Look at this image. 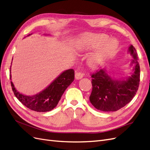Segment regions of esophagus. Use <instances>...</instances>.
<instances>
[{
    "mask_svg": "<svg viewBox=\"0 0 150 150\" xmlns=\"http://www.w3.org/2000/svg\"><path fill=\"white\" fill-rule=\"evenodd\" d=\"M83 73H82L79 71H76L75 72V78L76 79H81V78H83Z\"/></svg>",
    "mask_w": 150,
    "mask_h": 150,
    "instance_id": "obj_1",
    "label": "esophagus"
}]
</instances>
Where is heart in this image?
<instances>
[{"mask_svg":"<svg viewBox=\"0 0 150 150\" xmlns=\"http://www.w3.org/2000/svg\"><path fill=\"white\" fill-rule=\"evenodd\" d=\"M109 37L104 34H87L83 37L78 49L86 51L97 48L89 55L88 59V65L96 67L111 56L117 47V44L112 40H108Z\"/></svg>","mask_w":150,"mask_h":150,"instance_id":"b5f03b06","label":"heart"}]
</instances>
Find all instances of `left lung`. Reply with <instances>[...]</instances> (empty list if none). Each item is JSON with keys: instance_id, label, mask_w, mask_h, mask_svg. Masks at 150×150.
I'll return each mask as SVG.
<instances>
[{"instance_id": "1", "label": "left lung", "mask_w": 150, "mask_h": 150, "mask_svg": "<svg viewBox=\"0 0 150 150\" xmlns=\"http://www.w3.org/2000/svg\"><path fill=\"white\" fill-rule=\"evenodd\" d=\"M128 52L133 57V73L125 79H116L100 69L91 75L93 89L89 100L93 106L102 111H116L132 100L138 89L140 67L137 52L131 45Z\"/></svg>"}]
</instances>
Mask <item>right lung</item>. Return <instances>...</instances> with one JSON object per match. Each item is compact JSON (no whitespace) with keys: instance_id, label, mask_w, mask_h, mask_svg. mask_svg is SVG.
Instances as JSON below:
<instances>
[{"instance_id":"obj_1","label":"right lung","mask_w":150,"mask_h":150,"mask_svg":"<svg viewBox=\"0 0 150 150\" xmlns=\"http://www.w3.org/2000/svg\"><path fill=\"white\" fill-rule=\"evenodd\" d=\"M30 35L29 34L28 36ZM11 73L10 70V79L11 80ZM74 79V71L72 69H67L62 72L42 91L34 96H25L20 93L15 88L12 81H11V83L16 97L25 106L31 110L37 112H47L51 111L57 106L62 95Z\"/></svg>"}]
</instances>
